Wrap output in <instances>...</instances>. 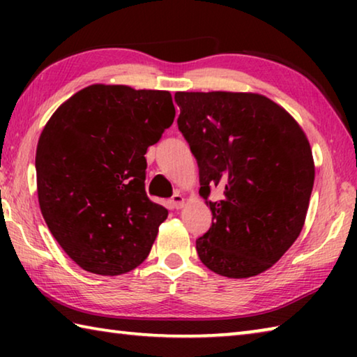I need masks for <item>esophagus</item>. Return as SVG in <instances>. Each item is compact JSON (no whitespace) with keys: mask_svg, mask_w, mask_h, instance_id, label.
<instances>
[{"mask_svg":"<svg viewBox=\"0 0 357 357\" xmlns=\"http://www.w3.org/2000/svg\"><path fill=\"white\" fill-rule=\"evenodd\" d=\"M172 200H173V203H179V200H181V195H179V192H178V190H174V192H173Z\"/></svg>","mask_w":357,"mask_h":357,"instance_id":"esophagus-1","label":"esophagus"}]
</instances>
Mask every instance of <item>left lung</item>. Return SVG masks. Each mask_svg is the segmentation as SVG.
Returning a JSON list of instances; mask_svg holds the SVG:
<instances>
[{
    "mask_svg": "<svg viewBox=\"0 0 357 357\" xmlns=\"http://www.w3.org/2000/svg\"><path fill=\"white\" fill-rule=\"evenodd\" d=\"M173 119L159 93L102 83L48 119L36 151L40 213L82 269L121 275L148 258L168 211L144 190V154Z\"/></svg>",
    "mask_w": 357,
    "mask_h": 357,
    "instance_id": "1",
    "label": "left lung"
}]
</instances>
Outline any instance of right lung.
Returning <instances> with one entry per match:
<instances>
[{"mask_svg":"<svg viewBox=\"0 0 357 357\" xmlns=\"http://www.w3.org/2000/svg\"><path fill=\"white\" fill-rule=\"evenodd\" d=\"M178 126L200 185H220L213 223L197 239L202 263L247 279L279 261L301 234L315 179L309 140L273 100L255 93H185Z\"/></svg>","mask_w":357,"mask_h":357,"instance_id":"1","label":"right lung"}]
</instances>
